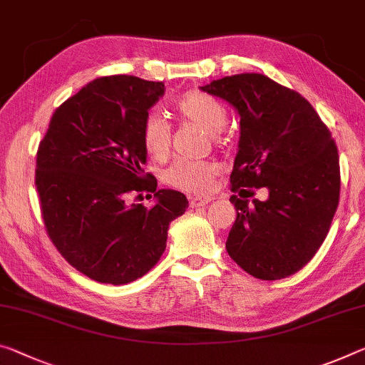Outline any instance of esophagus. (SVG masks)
Segmentation results:
<instances>
[{"label": "esophagus", "instance_id": "esophagus-1", "mask_svg": "<svg viewBox=\"0 0 365 365\" xmlns=\"http://www.w3.org/2000/svg\"><path fill=\"white\" fill-rule=\"evenodd\" d=\"M210 201H212V196H192V198H190V206L203 207L210 203Z\"/></svg>", "mask_w": 365, "mask_h": 365}]
</instances>
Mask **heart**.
Segmentation results:
<instances>
[{"label": "heart", "instance_id": "heart-1", "mask_svg": "<svg viewBox=\"0 0 365 365\" xmlns=\"http://www.w3.org/2000/svg\"><path fill=\"white\" fill-rule=\"evenodd\" d=\"M175 112L185 121H190L210 135L216 136L227 123V110L214 97L200 91L183 94L175 102ZM141 144L151 158L164 159L170 148V131L159 115L148 113L140 128ZM217 173V167L211 162L178 159L167 169L165 180L172 187L190 193H205Z\"/></svg>", "mask_w": 365, "mask_h": 365}]
</instances>
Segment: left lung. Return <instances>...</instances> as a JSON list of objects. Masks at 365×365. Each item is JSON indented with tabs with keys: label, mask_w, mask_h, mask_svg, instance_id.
I'll return each mask as SVG.
<instances>
[{
	"label": "left lung",
	"mask_w": 365,
	"mask_h": 365,
	"mask_svg": "<svg viewBox=\"0 0 365 365\" xmlns=\"http://www.w3.org/2000/svg\"><path fill=\"white\" fill-rule=\"evenodd\" d=\"M205 92L240 115V141L230 173L234 193L266 187V201L230 196L237 217L225 248L248 274L287 277L323 244L339 203L336 143L299 92L264 74L242 73L212 81Z\"/></svg>",
	"instance_id": "obj_1"
}]
</instances>
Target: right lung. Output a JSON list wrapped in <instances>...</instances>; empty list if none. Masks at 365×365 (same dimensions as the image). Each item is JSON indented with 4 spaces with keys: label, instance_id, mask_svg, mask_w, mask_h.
Returning <instances> with one entry per match:
<instances>
[{
    "label": "right lung",
    "instance_id": "1",
    "mask_svg": "<svg viewBox=\"0 0 365 365\" xmlns=\"http://www.w3.org/2000/svg\"><path fill=\"white\" fill-rule=\"evenodd\" d=\"M164 91L126 74L97 78L55 110L38 144L36 187L51 244L103 284H128L154 268L169 224L188 207L187 196L158 190L144 172L140 128ZM143 192L155 193L154 207L129 203Z\"/></svg>",
    "mask_w": 365,
    "mask_h": 365
}]
</instances>
